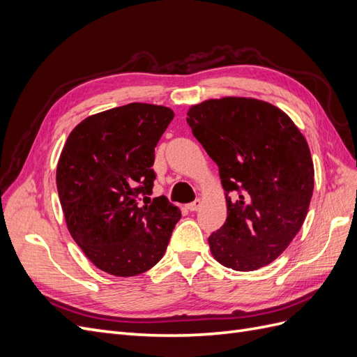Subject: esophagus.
<instances>
[{"label": "esophagus", "mask_w": 357, "mask_h": 357, "mask_svg": "<svg viewBox=\"0 0 357 357\" xmlns=\"http://www.w3.org/2000/svg\"><path fill=\"white\" fill-rule=\"evenodd\" d=\"M201 205H202V201L201 199H195L193 202L188 204V210L189 211H197V210H199Z\"/></svg>", "instance_id": "34e87169"}]
</instances>
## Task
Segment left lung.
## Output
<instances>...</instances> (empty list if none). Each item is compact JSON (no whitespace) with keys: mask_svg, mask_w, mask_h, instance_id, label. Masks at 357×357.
I'll return each instance as SVG.
<instances>
[{"mask_svg":"<svg viewBox=\"0 0 357 357\" xmlns=\"http://www.w3.org/2000/svg\"><path fill=\"white\" fill-rule=\"evenodd\" d=\"M192 134L218 164L228 218L208 244L235 271L274 262L299 232L314 189L305 137L278 107L225 96L192 105Z\"/></svg>","mask_w":357,"mask_h":357,"instance_id":"left-lung-1","label":"left lung"}]
</instances>
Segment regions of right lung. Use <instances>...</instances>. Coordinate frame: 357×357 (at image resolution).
Wrapping results in <instances>:
<instances>
[{
	"label": "right lung",
	"instance_id": "right-lung-1",
	"mask_svg": "<svg viewBox=\"0 0 357 357\" xmlns=\"http://www.w3.org/2000/svg\"><path fill=\"white\" fill-rule=\"evenodd\" d=\"M174 112L131 102L86 117L63 146L56 186L67 228L101 271L134 277L164 256L181 213L153 201L155 147Z\"/></svg>",
	"mask_w": 357,
	"mask_h": 357
}]
</instances>
